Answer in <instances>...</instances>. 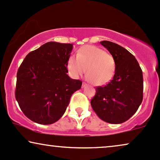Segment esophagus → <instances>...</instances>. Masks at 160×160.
Masks as SVG:
<instances>
[{
    "label": "esophagus",
    "mask_w": 160,
    "mask_h": 160,
    "mask_svg": "<svg viewBox=\"0 0 160 160\" xmlns=\"http://www.w3.org/2000/svg\"><path fill=\"white\" fill-rule=\"evenodd\" d=\"M86 86V82H82V88H84V87Z\"/></svg>",
    "instance_id": "obj_1"
}]
</instances>
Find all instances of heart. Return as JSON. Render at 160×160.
Returning <instances> with one entry per match:
<instances>
[{"label":"heart","mask_w":160,"mask_h":160,"mask_svg":"<svg viewBox=\"0 0 160 160\" xmlns=\"http://www.w3.org/2000/svg\"><path fill=\"white\" fill-rule=\"evenodd\" d=\"M67 68L73 78H78L85 73L86 78L96 86H103L114 78L116 62L112 54L94 46H82L77 52L76 58H68Z\"/></svg>","instance_id":"b5f03b06"}]
</instances>
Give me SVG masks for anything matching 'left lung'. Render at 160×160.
<instances>
[{
	"mask_svg": "<svg viewBox=\"0 0 160 160\" xmlns=\"http://www.w3.org/2000/svg\"><path fill=\"white\" fill-rule=\"evenodd\" d=\"M100 43L114 57L116 72L108 84L97 87L91 105L102 120L120 124L131 118L142 103V72L134 56L125 48L108 40Z\"/></svg>",
	"mask_w": 160,
	"mask_h": 160,
	"instance_id": "left-lung-1",
	"label": "left lung"
}]
</instances>
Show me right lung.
<instances>
[{"label":"right lung","mask_w":160,"mask_h":160,"mask_svg":"<svg viewBox=\"0 0 160 160\" xmlns=\"http://www.w3.org/2000/svg\"><path fill=\"white\" fill-rule=\"evenodd\" d=\"M72 43L48 42L29 52L17 73L15 98L21 111L38 124L49 125L61 118L72 94L82 82L68 76Z\"/></svg>","instance_id":"1"}]
</instances>
